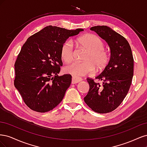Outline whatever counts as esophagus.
I'll list each match as a JSON object with an SVG mask.
<instances>
[{"mask_svg": "<svg viewBox=\"0 0 147 147\" xmlns=\"http://www.w3.org/2000/svg\"><path fill=\"white\" fill-rule=\"evenodd\" d=\"M82 80V79L81 78L76 77H72V84H76V83L80 82Z\"/></svg>", "mask_w": 147, "mask_h": 147, "instance_id": "obj_1", "label": "esophagus"}]
</instances>
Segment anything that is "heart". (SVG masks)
<instances>
[{"label":"heart","instance_id":"heart-1","mask_svg":"<svg viewBox=\"0 0 147 147\" xmlns=\"http://www.w3.org/2000/svg\"><path fill=\"white\" fill-rule=\"evenodd\" d=\"M78 45L86 50L82 62H73L64 67L66 73L78 76L91 74L94 68L97 70L104 69L109 57L104 48V43L97 35L86 34L77 39ZM61 57L65 63H69L74 57V47L70 41H65L61 47Z\"/></svg>","mask_w":147,"mask_h":147}]
</instances>
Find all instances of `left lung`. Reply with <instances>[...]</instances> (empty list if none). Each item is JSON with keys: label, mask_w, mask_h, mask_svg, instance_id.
<instances>
[{"label": "left lung", "mask_w": 147, "mask_h": 147, "mask_svg": "<svg viewBox=\"0 0 147 147\" xmlns=\"http://www.w3.org/2000/svg\"><path fill=\"white\" fill-rule=\"evenodd\" d=\"M108 43L110 58L96 79L87 78L90 90L84 100L92 110L107 113L116 109L125 98L131 87L134 75V58L131 47L121 35L107 26L90 28Z\"/></svg>", "instance_id": "obj_1"}]
</instances>
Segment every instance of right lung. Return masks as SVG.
<instances>
[{"label": "right lung", "mask_w": 147, "mask_h": 147, "mask_svg": "<svg viewBox=\"0 0 147 147\" xmlns=\"http://www.w3.org/2000/svg\"><path fill=\"white\" fill-rule=\"evenodd\" d=\"M83 30L48 26L31 35L22 47L15 63L14 85L29 109L45 113L63 100L72 76L57 75L63 66L61 47L69 37Z\"/></svg>", "instance_id": "1"}]
</instances>
